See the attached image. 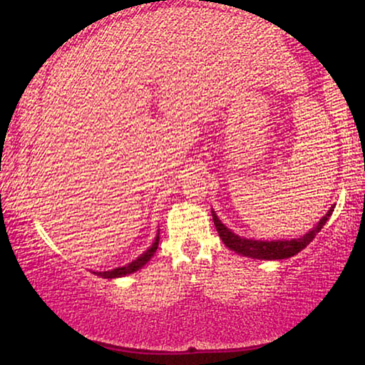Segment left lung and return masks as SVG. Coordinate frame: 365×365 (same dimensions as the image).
Listing matches in <instances>:
<instances>
[{
    "instance_id": "1",
    "label": "left lung",
    "mask_w": 365,
    "mask_h": 365,
    "mask_svg": "<svg viewBox=\"0 0 365 365\" xmlns=\"http://www.w3.org/2000/svg\"><path fill=\"white\" fill-rule=\"evenodd\" d=\"M211 212H212L214 225L219 232V237L222 238V242L225 243L227 248H230L232 251L246 257L274 261V259L292 257L294 255H298L299 251L304 250L306 246L312 242L314 237L322 230V227L327 224V220H329V217L333 212V206L330 207V211L319 220V224L314 227L312 230H309L306 235H302L301 238L274 240V242H262V240H251V238L248 240V238L240 237V235L233 233L230 228H227L224 224H222L215 211H211Z\"/></svg>"
}]
</instances>
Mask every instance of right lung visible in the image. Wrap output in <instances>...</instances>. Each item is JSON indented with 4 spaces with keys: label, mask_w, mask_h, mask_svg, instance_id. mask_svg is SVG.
<instances>
[{
    "label": "right lung",
    "mask_w": 365,
    "mask_h": 365,
    "mask_svg": "<svg viewBox=\"0 0 365 365\" xmlns=\"http://www.w3.org/2000/svg\"><path fill=\"white\" fill-rule=\"evenodd\" d=\"M158 246H159V233L156 235L154 243L150 246V248H148L140 257L135 259V261L128 262L127 265H123V267H115L113 270H106V272H93V274L103 277V279H119V277H125L128 274H133V272L140 270L148 261H150V259L154 256V252H156Z\"/></svg>",
    "instance_id": "1"
}]
</instances>
